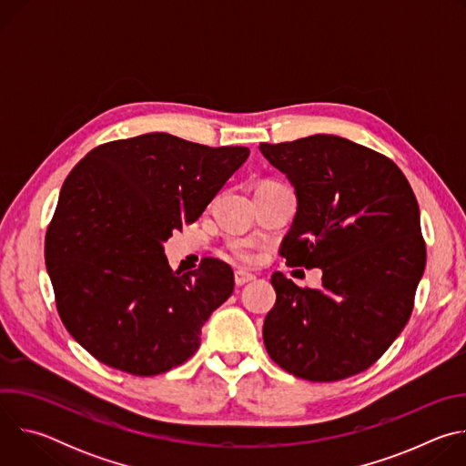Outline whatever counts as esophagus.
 <instances>
[{
	"label": "esophagus",
	"mask_w": 466,
	"mask_h": 466,
	"mask_svg": "<svg viewBox=\"0 0 466 466\" xmlns=\"http://www.w3.org/2000/svg\"><path fill=\"white\" fill-rule=\"evenodd\" d=\"M256 277L252 273H247V271H236L234 273V282L236 286H245L247 282H252Z\"/></svg>",
	"instance_id": "1"
}]
</instances>
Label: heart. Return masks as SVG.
<instances>
[{
  "label": "heart",
  "instance_id": "1",
  "mask_svg": "<svg viewBox=\"0 0 466 466\" xmlns=\"http://www.w3.org/2000/svg\"><path fill=\"white\" fill-rule=\"evenodd\" d=\"M232 254L241 261H252L254 259V254L250 252V248L245 243H234L232 245Z\"/></svg>",
  "mask_w": 466,
  "mask_h": 466
}]
</instances>
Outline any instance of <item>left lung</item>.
<instances>
[{
	"label": "left lung",
	"mask_w": 466,
	"mask_h": 466,
	"mask_svg": "<svg viewBox=\"0 0 466 466\" xmlns=\"http://www.w3.org/2000/svg\"><path fill=\"white\" fill-rule=\"evenodd\" d=\"M297 195L282 241L288 265L322 269V288L271 277L275 308L263 343L275 363L309 381L369 369L400 336L426 268L417 197L387 157L334 135L259 144Z\"/></svg>",
	"instance_id": "8db88e82"
}]
</instances>
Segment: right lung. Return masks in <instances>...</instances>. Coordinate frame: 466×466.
<instances>
[{
  "instance_id": "add662e5",
  "label": "right lung",
  "mask_w": 466,
  "mask_h": 466,
  "mask_svg": "<svg viewBox=\"0 0 466 466\" xmlns=\"http://www.w3.org/2000/svg\"><path fill=\"white\" fill-rule=\"evenodd\" d=\"M248 153L149 132L92 149L64 180L46 268L66 329L96 360L155 376L195 354L234 273L205 258L180 275L164 243L201 218Z\"/></svg>"
}]
</instances>
